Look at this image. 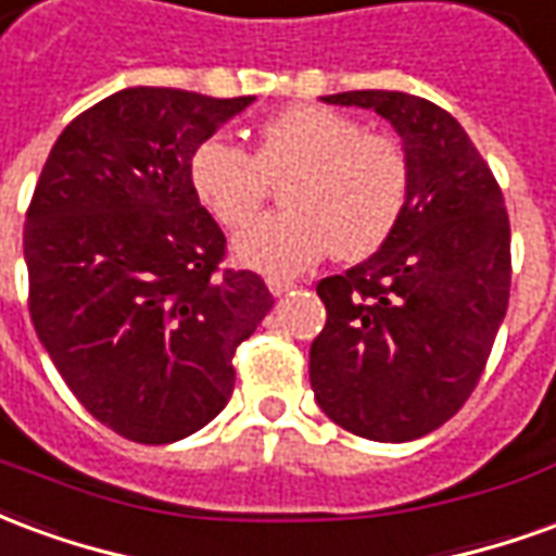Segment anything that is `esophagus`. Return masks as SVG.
I'll list each match as a JSON object with an SVG mask.
<instances>
[{"label":"esophagus","instance_id":"34e87169","mask_svg":"<svg viewBox=\"0 0 556 556\" xmlns=\"http://www.w3.org/2000/svg\"><path fill=\"white\" fill-rule=\"evenodd\" d=\"M267 289H270V294H274V298H282V294H286V291H291L294 289V282H291V279H267Z\"/></svg>","mask_w":556,"mask_h":556}]
</instances>
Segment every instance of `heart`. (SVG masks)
Returning a JSON list of instances; mask_svg holds the SVG:
<instances>
[{
    "mask_svg": "<svg viewBox=\"0 0 556 556\" xmlns=\"http://www.w3.org/2000/svg\"><path fill=\"white\" fill-rule=\"evenodd\" d=\"M282 187V214L247 226L231 250L243 267L294 277L327 250L345 262L378 253L402 223L410 195V160L390 134H366L351 115L298 103L267 118L255 154L226 137H207L190 154V184L211 217L238 229L267 199V178Z\"/></svg>",
    "mask_w": 556,
    "mask_h": 556,
    "instance_id": "heart-1",
    "label": "heart"
}]
</instances>
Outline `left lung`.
Wrapping results in <instances>:
<instances>
[{"label": "left lung", "instance_id": "1", "mask_svg": "<svg viewBox=\"0 0 556 556\" xmlns=\"http://www.w3.org/2000/svg\"><path fill=\"white\" fill-rule=\"evenodd\" d=\"M396 127L410 195L390 241L318 282L327 325L309 349L318 408L369 441L429 434L473 393L509 303V214L465 127L405 91H342Z\"/></svg>", "mask_w": 556, "mask_h": 556}]
</instances>
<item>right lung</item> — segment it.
<instances>
[{"label": "right lung", "mask_w": 556, "mask_h": 556, "mask_svg": "<svg viewBox=\"0 0 556 556\" xmlns=\"http://www.w3.org/2000/svg\"><path fill=\"white\" fill-rule=\"evenodd\" d=\"M255 98L115 91L55 139L26 211L29 315L71 393L106 429L172 443L226 408L231 357L270 313L253 270H219L226 235L190 154Z\"/></svg>", "instance_id": "right-lung-1"}]
</instances>
